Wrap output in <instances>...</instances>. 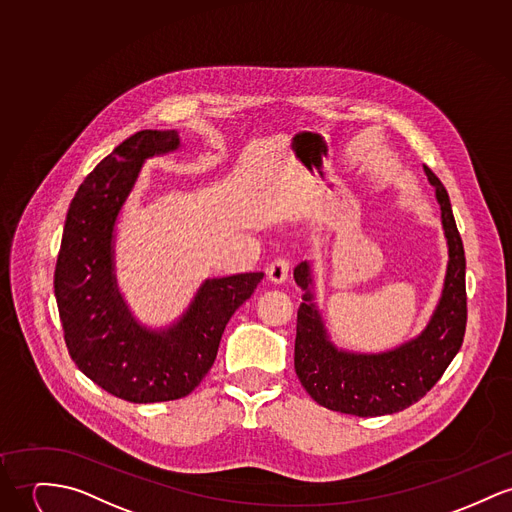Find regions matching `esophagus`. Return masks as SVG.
<instances>
[{
    "instance_id": "obj_1",
    "label": "esophagus",
    "mask_w": 512,
    "mask_h": 512,
    "mask_svg": "<svg viewBox=\"0 0 512 512\" xmlns=\"http://www.w3.org/2000/svg\"><path fill=\"white\" fill-rule=\"evenodd\" d=\"M288 273H290V265H288V261H284V259H278L273 265L267 267V278H269V282L275 284V286L284 284L286 278H288Z\"/></svg>"
}]
</instances>
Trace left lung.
I'll use <instances>...</instances> for the list:
<instances>
[{
	"label": "left lung",
	"mask_w": 512,
	"mask_h": 512,
	"mask_svg": "<svg viewBox=\"0 0 512 512\" xmlns=\"http://www.w3.org/2000/svg\"><path fill=\"white\" fill-rule=\"evenodd\" d=\"M423 169L440 206L448 265L438 304L415 339L386 353L335 347L315 304L312 267L300 263L294 269V280L304 290L296 323V376L306 392L331 411L358 417L403 411L433 388L462 347L468 321L464 245L444 185L427 165Z\"/></svg>",
	"instance_id": "obj_1"
}]
</instances>
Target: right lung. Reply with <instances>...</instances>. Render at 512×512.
<instances>
[{"mask_svg":"<svg viewBox=\"0 0 512 512\" xmlns=\"http://www.w3.org/2000/svg\"><path fill=\"white\" fill-rule=\"evenodd\" d=\"M181 148L177 130H140L79 185L54 273L66 347L79 370L132 403L191 394L212 368L226 323L263 273L206 278L171 325L152 329L130 312L115 273V230L146 159Z\"/></svg>","mask_w":512,"mask_h":512,"instance_id":"add662e5","label":"right lung"}]
</instances>
